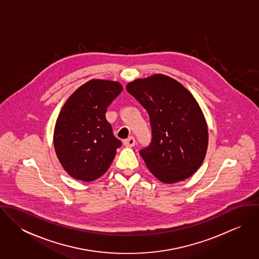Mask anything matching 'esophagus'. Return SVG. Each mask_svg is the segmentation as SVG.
<instances>
[{
  "instance_id": "1",
  "label": "esophagus",
  "mask_w": 259,
  "mask_h": 259,
  "mask_svg": "<svg viewBox=\"0 0 259 259\" xmlns=\"http://www.w3.org/2000/svg\"><path fill=\"white\" fill-rule=\"evenodd\" d=\"M123 145H124L125 147H134V146L136 145V140H135V138H134V137H130L128 139L124 140V141H123Z\"/></svg>"
}]
</instances>
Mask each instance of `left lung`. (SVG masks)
<instances>
[{
  "label": "left lung",
  "mask_w": 259,
  "mask_h": 259,
  "mask_svg": "<svg viewBox=\"0 0 259 259\" xmlns=\"http://www.w3.org/2000/svg\"><path fill=\"white\" fill-rule=\"evenodd\" d=\"M126 91L149 115L151 142L140 150L149 171L164 184L191 177L203 162L208 145L207 124L192 95L161 74L135 79Z\"/></svg>",
  "instance_id": "8db88e82"
}]
</instances>
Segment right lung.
<instances>
[{
  "instance_id": "1",
  "label": "right lung",
  "mask_w": 259,
  "mask_h": 259,
  "mask_svg": "<svg viewBox=\"0 0 259 259\" xmlns=\"http://www.w3.org/2000/svg\"><path fill=\"white\" fill-rule=\"evenodd\" d=\"M121 91L117 81L92 79L74 92L60 112L54 132L55 150L65 170L75 180L101 178L121 146L106 118L108 107Z\"/></svg>"
}]
</instances>
